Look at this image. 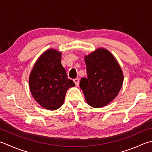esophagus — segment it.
Masks as SVG:
<instances>
[{"instance_id": "obj_1", "label": "esophagus", "mask_w": 152, "mask_h": 152, "mask_svg": "<svg viewBox=\"0 0 152 152\" xmlns=\"http://www.w3.org/2000/svg\"><path fill=\"white\" fill-rule=\"evenodd\" d=\"M74 83H75L76 86H78L79 85V79L78 78L74 79Z\"/></svg>"}]
</instances>
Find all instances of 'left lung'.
Segmentation results:
<instances>
[{
  "instance_id": "8db88e82",
  "label": "left lung",
  "mask_w": 152,
  "mask_h": 152,
  "mask_svg": "<svg viewBox=\"0 0 152 152\" xmlns=\"http://www.w3.org/2000/svg\"><path fill=\"white\" fill-rule=\"evenodd\" d=\"M85 62L88 76L81 78L80 86L90 106L103 107L116 97L122 88V69L114 56L104 48L86 56Z\"/></svg>"
}]
</instances>
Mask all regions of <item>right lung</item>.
Listing matches in <instances>:
<instances>
[{"label":"right lung","mask_w":152,"mask_h":152,"mask_svg":"<svg viewBox=\"0 0 152 152\" xmlns=\"http://www.w3.org/2000/svg\"><path fill=\"white\" fill-rule=\"evenodd\" d=\"M29 86L33 98L42 107L55 110L62 106L67 90L75 84L61 64V52L50 49L41 55L30 73Z\"/></svg>","instance_id":"right-lung-1"}]
</instances>
